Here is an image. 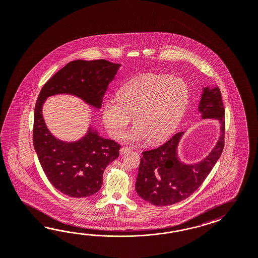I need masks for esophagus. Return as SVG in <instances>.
Segmentation results:
<instances>
[{
	"label": "esophagus",
	"instance_id": "esophagus-1",
	"mask_svg": "<svg viewBox=\"0 0 258 258\" xmlns=\"http://www.w3.org/2000/svg\"><path fill=\"white\" fill-rule=\"evenodd\" d=\"M130 151H131V148H128V147H122L120 149V155H125L126 153H128Z\"/></svg>",
	"mask_w": 258,
	"mask_h": 258
}]
</instances>
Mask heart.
Wrapping results in <instances>:
<instances>
[{"instance_id": "heart-1", "label": "heart", "mask_w": 258, "mask_h": 258, "mask_svg": "<svg viewBox=\"0 0 258 258\" xmlns=\"http://www.w3.org/2000/svg\"><path fill=\"white\" fill-rule=\"evenodd\" d=\"M188 101V87L182 79L148 74L124 84L117 99L104 104L102 116L113 138L123 134L133 115L136 126L125 136L126 141L143 144L149 139L158 143L175 132Z\"/></svg>"}]
</instances>
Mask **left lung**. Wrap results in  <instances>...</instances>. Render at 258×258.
Returning a JSON list of instances; mask_svg holds the SVG:
<instances>
[{"instance_id":"obj_1","label":"left lung","mask_w":258,"mask_h":258,"mask_svg":"<svg viewBox=\"0 0 258 258\" xmlns=\"http://www.w3.org/2000/svg\"><path fill=\"white\" fill-rule=\"evenodd\" d=\"M202 118L219 120L221 136L214 150L201 162L182 163L176 148L183 132H178L159 147L143 152L135 189L145 201L168 206L187 199L204 182L225 146V109L220 89L205 88L199 105Z\"/></svg>"}]
</instances>
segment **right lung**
Returning <instances> with one entry per match:
<instances>
[{"instance_id": "add662e5", "label": "right lung", "mask_w": 258, "mask_h": 258, "mask_svg": "<svg viewBox=\"0 0 258 258\" xmlns=\"http://www.w3.org/2000/svg\"><path fill=\"white\" fill-rule=\"evenodd\" d=\"M120 64L105 59L74 60L59 70L41 89L34 108L32 140L40 164L51 184L65 195L85 198L97 193L107 165L119 157V144L101 138L91 128L75 143L55 138L44 124L46 97L69 93L100 108L109 83Z\"/></svg>"}]
</instances>
